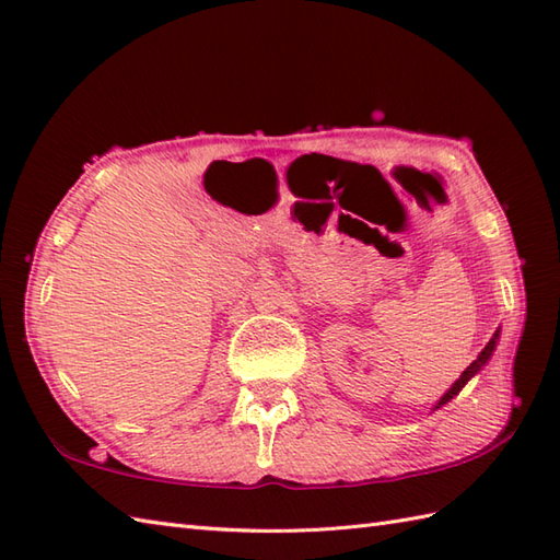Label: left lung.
I'll return each instance as SVG.
<instances>
[{
  "instance_id": "1",
  "label": "left lung",
  "mask_w": 560,
  "mask_h": 560,
  "mask_svg": "<svg viewBox=\"0 0 560 560\" xmlns=\"http://www.w3.org/2000/svg\"><path fill=\"white\" fill-rule=\"evenodd\" d=\"M498 335H501V329H495V335L491 337V341L489 343H486V347H483V351L479 353V359L477 361H474L469 368H467V371H464L462 375H459V380H457V383L455 385H452L447 392H445V395L443 397H440V401L435 404V409H440V407H443V404H447L452 397H455L457 395V392L464 387V385H467L469 383V380L474 377V375H477L479 371H481V368L486 365V363H489V359H491V355H493V351H495V343H498Z\"/></svg>"
}]
</instances>
